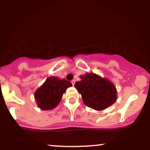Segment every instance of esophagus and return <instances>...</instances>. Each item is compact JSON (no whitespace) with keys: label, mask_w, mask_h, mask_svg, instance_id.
Returning <instances> with one entry per match:
<instances>
[{"label":"esophagus","mask_w":150,"mask_h":150,"mask_svg":"<svg viewBox=\"0 0 150 150\" xmlns=\"http://www.w3.org/2000/svg\"><path fill=\"white\" fill-rule=\"evenodd\" d=\"M71 83H72V85H73V86L75 85V80H73L71 81Z\"/></svg>","instance_id":"1"}]
</instances>
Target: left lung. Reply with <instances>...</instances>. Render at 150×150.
Masks as SVG:
<instances>
[{
  "instance_id": "left-lung-1",
  "label": "left lung",
  "mask_w": 150,
  "mask_h": 150,
  "mask_svg": "<svg viewBox=\"0 0 150 150\" xmlns=\"http://www.w3.org/2000/svg\"><path fill=\"white\" fill-rule=\"evenodd\" d=\"M80 77L81 80L75 82V87L81 94L86 106L102 111L116 101V86L108 79L93 73H85Z\"/></svg>"
}]
</instances>
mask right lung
Returning <instances> with one entry per match:
<instances>
[{
	"mask_svg": "<svg viewBox=\"0 0 150 150\" xmlns=\"http://www.w3.org/2000/svg\"><path fill=\"white\" fill-rule=\"evenodd\" d=\"M72 85L71 82L65 79L55 76L46 78L44 84L34 92V99L38 107L42 110H51L56 108L66 89Z\"/></svg>",
	"mask_w": 150,
	"mask_h": 150,
	"instance_id": "right-lung-1",
	"label": "right lung"
}]
</instances>
